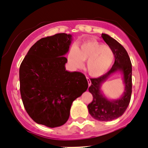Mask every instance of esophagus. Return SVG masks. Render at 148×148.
Segmentation results:
<instances>
[{"mask_svg": "<svg viewBox=\"0 0 148 148\" xmlns=\"http://www.w3.org/2000/svg\"><path fill=\"white\" fill-rule=\"evenodd\" d=\"M86 79H87V81H88V84H89V86L91 85V81H90V79H89L88 77H86Z\"/></svg>", "mask_w": 148, "mask_h": 148, "instance_id": "esophagus-1", "label": "esophagus"}]
</instances>
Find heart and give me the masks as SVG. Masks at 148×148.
Instances as JSON below:
<instances>
[{
    "mask_svg": "<svg viewBox=\"0 0 148 148\" xmlns=\"http://www.w3.org/2000/svg\"><path fill=\"white\" fill-rule=\"evenodd\" d=\"M68 60L72 67H82L86 61V68L88 73L94 77L105 74L114 60V53L108 46L95 40H88L72 48L68 55Z\"/></svg>",
    "mask_w": 148,
    "mask_h": 148,
    "instance_id": "1",
    "label": "heart"
}]
</instances>
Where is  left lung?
I'll use <instances>...</instances> for the list:
<instances>
[{
  "mask_svg": "<svg viewBox=\"0 0 148 148\" xmlns=\"http://www.w3.org/2000/svg\"><path fill=\"white\" fill-rule=\"evenodd\" d=\"M103 40L113 49L114 64L106 74L98 78H91V86L89 87L93 99L88 105L89 114L99 121H110L122 116L130 102L132 95V63L130 56L123 47L115 39L106 34H101ZM120 71L123 74L125 87L124 94L117 99L110 100L101 92L103 82L111 74Z\"/></svg>",
  "mask_w": 148,
  "mask_h": 148,
  "instance_id": "8db88e82",
  "label": "left lung"
}]
</instances>
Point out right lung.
<instances>
[{
  "label": "right lung",
  "mask_w": 148,
  "mask_h": 148,
  "mask_svg": "<svg viewBox=\"0 0 148 148\" xmlns=\"http://www.w3.org/2000/svg\"><path fill=\"white\" fill-rule=\"evenodd\" d=\"M72 35L64 33L41 38L28 50L19 68L20 93L25 110L38 124L62 126L72 102L88 88L85 75L65 69Z\"/></svg>",
  "instance_id": "obj_1"
}]
</instances>
